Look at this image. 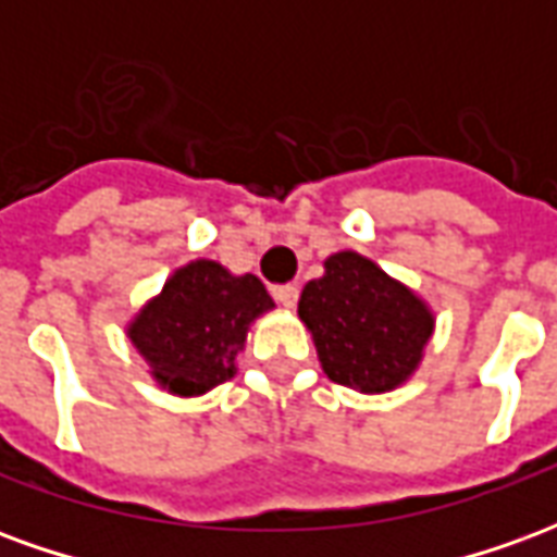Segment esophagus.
<instances>
[{
	"label": "esophagus",
	"mask_w": 557,
	"mask_h": 557,
	"mask_svg": "<svg viewBox=\"0 0 557 557\" xmlns=\"http://www.w3.org/2000/svg\"><path fill=\"white\" fill-rule=\"evenodd\" d=\"M298 286H295V283H286V286H274V292H271V295H274V301L277 304H283V307H295V304H298Z\"/></svg>",
	"instance_id": "obj_1"
}]
</instances>
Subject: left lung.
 Instances as JSON below:
<instances>
[{
	"mask_svg": "<svg viewBox=\"0 0 557 557\" xmlns=\"http://www.w3.org/2000/svg\"><path fill=\"white\" fill-rule=\"evenodd\" d=\"M298 315L327 379L361 394L409 382L435 327L409 286L355 250L327 256L325 274L304 286Z\"/></svg>",
	"mask_w": 557,
	"mask_h": 557,
	"instance_id": "obj_1",
	"label": "left lung"
}]
</instances>
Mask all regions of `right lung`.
I'll return each instance as SVG.
<instances>
[{"label": "right lung", "instance_id": "add662e5", "mask_svg": "<svg viewBox=\"0 0 557 557\" xmlns=\"http://www.w3.org/2000/svg\"><path fill=\"white\" fill-rule=\"evenodd\" d=\"M271 307L259 277H235L220 262L196 259L178 268L158 298L134 315L127 337L160 387L199 397L235 375L247 331Z\"/></svg>", "mask_w": 557, "mask_h": 557}]
</instances>
